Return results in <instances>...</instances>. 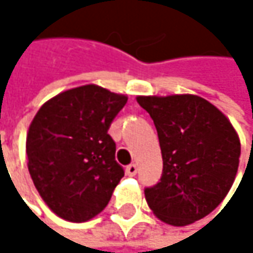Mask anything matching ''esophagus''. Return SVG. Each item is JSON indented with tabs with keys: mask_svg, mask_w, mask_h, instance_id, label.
<instances>
[{
	"mask_svg": "<svg viewBox=\"0 0 253 253\" xmlns=\"http://www.w3.org/2000/svg\"><path fill=\"white\" fill-rule=\"evenodd\" d=\"M137 173V166L136 164H130L126 167V174L127 176H134Z\"/></svg>",
	"mask_w": 253,
	"mask_h": 253,
	"instance_id": "1",
	"label": "esophagus"
}]
</instances>
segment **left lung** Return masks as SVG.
I'll return each instance as SVG.
<instances>
[{
  "label": "left lung",
  "instance_id": "1",
  "mask_svg": "<svg viewBox=\"0 0 253 253\" xmlns=\"http://www.w3.org/2000/svg\"><path fill=\"white\" fill-rule=\"evenodd\" d=\"M136 101L154 120L163 154L161 180L145 189L149 208L174 227L207 217L227 196L237 174V131L215 105L198 95Z\"/></svg>",
  "mask_w": 253,
  "mask_h": 253
}]
</instances>
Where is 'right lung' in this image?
Masks as SVG:
<instances>
[{"label":"right lung","mask_w":253,"mask_h":253,"mask_svg":"<svg viewBox=\"0 0 253 253\" xmlns=\"http://www.w3.org/2000/svg\"><path fill=\"white\" fill-rule=\"evenodd\" d=\"M126 102V95L84 84L52 96L33 117L26 137L27 169L58 217L82 223L108 205L125 176L108 128Z\"/></svg>","instance_id":"1"}]
</instances>
